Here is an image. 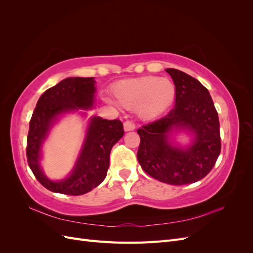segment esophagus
Segmentation results:
<instances>
[{
    "mask_svg": "<svg viewBox=\"0 0 253 253\" xmlns=\"http://www.w3.org/2000/svg\"><path fill=\"white\" fill-rule=\"evenodd\" d=\"M135 127H136V126H135L133 120H126L124 122V128H125L126 132L133 131V129H135Z\"/></svg>",
    "mask_w": 253,
    "mask_h": 253,
    "instance_id": "esophagus-1",
    "label": "esophagus"
}]
</instances>
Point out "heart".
Listing matches in <instances>:
<instances>
[{
	"label": "heart",
	"mask_w": 253,
	"mask_h": 253,
	"mask_svg": "<svg viewBox=\"0 0 253 253\" xmlns=\"http://www.w3.org/2000/svg\"><path fill=\"white\" fill-rule=\"evenodd\" d=\"M113 95L119 105L135 109L144 119L158 117L170 108L175 98V85L168 78L155 76L126 79L114 84Z\"/></svg>",
	"instance_id": "1"
}]
</instances>
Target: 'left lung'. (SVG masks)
Instances as JSON below:
<instances>
[{
	"instance_id": "obj_1",
	"label": "left lung",
	"mask_w": 253,
	"mask_h": 253,
	"mask_svg": "<svg viewBox=\"0 0 253 253\" xmlns=\"http://www.w3.org/2000/svg\"><path fill=\"white\" fill-rule=\"evenodd\" d=\"M175 85V105L166 116L137 129L140 143L137 159L142 170L169 185H187L204 178L220 153L218 114L203 84L175 68L166 70ZM188 128L195 133L194 144L186 150L172 147L169 133Z\"/></svg>"
}]
</instances>
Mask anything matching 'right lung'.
Instances as JSON below:
<instances>
[{
    "mask_svg": "<svg viewBox=\"0 0 253 253\" xmlns=\"http://www.w3.org/2000/svg\"><path fill=\"white\" fill-rule=\"evenodd\" d=\"M95 83L93 77L66 78L45 90L37 102L29 122L27 162L38 181L51 192L76 196L85 194L100 185L108 173L113 145L125 134L120 120L93 117L80 157L70 177L51 181L42 173L39 165L41 144L52 121L68 111L90 108L94 102Z\"/></svg>",
    "mask_w": 253,
    "mask_h": 253,
    "instance_id": "right-lung-1",
    "label": "right lung"
}]
</instances>
